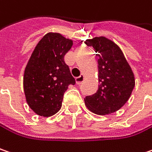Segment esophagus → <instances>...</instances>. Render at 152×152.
<instances>
[{
	"instance_id": "34e87169",
	"label": "esophagus",
	"mask_w": 152,
	"mask_h": 152,
	"mask_svg": "<svg viewBox=\"0 0 152 152\" xmlns=\"http://www.w3.org/2000/svg\"><path fill=\"white\" fill-rule=\"evenodd\" d=\"M84 80H85V78H84L83 75H80V77H77V78H76V83H77V85L82 84V82L84 81Z\"/></svg>"
}]
</instances>
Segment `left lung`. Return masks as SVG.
Here are the masks:
<instances>
[{
	"label": "left lung",
	"mask_w": 152,
	"mask_h": 152,
	"mask_svg": "<svg viewBox=\"0 0 152 152\" xmlns=\"http://www.w3.org/2000/svg\"><path fill=\"white\" fill-rule=\"evenodd\" d=\"M98 56V90L86 96L85 103L96 115H109L119 110L132 94L135 86L133 72L121 49L111 40L100 37L87 39Z\"/></svg>",
	"instance_id": "8db88e82"
}]
</instances>
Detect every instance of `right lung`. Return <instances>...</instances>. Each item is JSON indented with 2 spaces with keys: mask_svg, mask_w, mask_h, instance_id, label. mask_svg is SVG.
<instances>
[{
  "mask_svg": "<svg viewBox=\"0 0 152 152\" xmlns=\"http://www.w3.org/2000/svg\"><path fill=\"white\" fill-rule=\"evenodd\" d=\"M72 46V40L50 32L37 43L27 63L24 91L29 107L38 115L56 114L68 86L76 83L64 60Z\"/></svg>",
  "mask_w": 152,
  "mask_h": 152,
  "instance_id": "1",
  "label": "right lung"
}]
</instances>
